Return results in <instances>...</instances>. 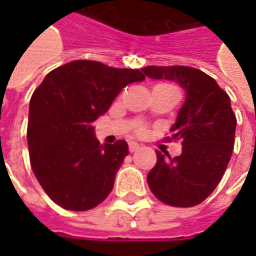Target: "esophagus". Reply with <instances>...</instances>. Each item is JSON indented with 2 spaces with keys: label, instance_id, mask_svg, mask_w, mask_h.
Listing matches in <instances>:
<instances>
[{
  "label": "esophagus",
  "instance_id": "34e87169",
  "mask_svg": "<svg viewBox=\"0 0 256 256\" xmlns=\"http://www.w3.org/2000/svg\"><path fill=\"white\" fill-rule=\"evenodd\" d=\"M141 148V145L136 142H130V152H136Z\"/></svg>",
  "mask_w": 256,
  "mask_h": 256
}]
</instances>
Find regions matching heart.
<instances>
[{"mask_svg":"<svg viewBox=\"0 0 256 256\" xmlns=\"http://www.w3.org/2000/svg\"><path fill=\"white\" fill-rule=\"evenodd\" d=\"M155 88H165V90H174V91H176V88H175L174 85H170V84H160V85H156Z\"/></svg>","mask_w":256,"mask_h":256,"instance_id":"obj_1","label":"heart"}]
</instances>
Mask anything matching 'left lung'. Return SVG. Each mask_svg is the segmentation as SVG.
I'll return each mask as SVG.
<instances>
[{
	"mask_svg": "<svg viewBox=\"0 0 256 256\" xmlns=\"http://www.w3.org/2000/svg\"><path fill=\"white\" fill-rule=\"evenodd\" d=\"M144 76L180 84L185 101L171 126L182 138V154L171 158L156 151V164L146 176L150 190L171 206H194L206 200L231 160L236 118L231 100L210 75L191 66H145Z\"/></svg>",
	"mask_w": 256,
	"mask_h": 256,
	"instance_id": "1",
	"label": "left lung"
}]
</instances>
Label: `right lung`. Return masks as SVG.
<instances>
[{"mask_svg": "<svg viewBox=\"0 0 256 256\" xmlns=\"http://www.w3.org/2000/svg\"><path fill=\"white\" fill-rule=\"evenodd\" d=\"M144 80L138 70L78 60L55 68L34 91L26 132L31 166L46 195L64 210H92L112 191L128 144L101 145L94 121L126 85Z\"/></svg>", "mask_w": 256, "mask_h": 256, "instance_id": "obj_1", "label": "right lung"}]
</instances>
